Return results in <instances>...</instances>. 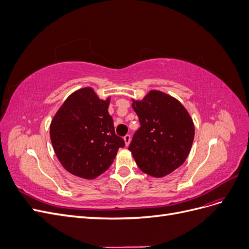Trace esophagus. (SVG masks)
<instances>
[{
  "instance_id": "1",
  "label": "esophagus",
  "mask_w": 249,
  "mask_h": 249,
  "mask_svg": "<svg viewBox=\"0 0 249 249\" xmlns=\"http://www.w3.org/2000/svg\"><path fill=\"white\" fill-rule=\"evenodd\" d=\"M124 143H125V146L129 145L130 142H131V136H130V135H125V136L124 137Z\"/></svg>"
}]
</instances>
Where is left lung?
<instances>
[{"label":"left lung","instance_id":"8db88e82","mask_svg":"<svg viewBox=\"0 0 249 249\" xmlns=\"http://www.w3.org/2000/svg\"><path fill=\"white\" fill-rule=\"evenodd\" d=\"M132 107L141 126L134 134L129 150L146 175L163 178L182 165L194 139V124L177 99L159 90H150Z\"/></svg>","mask_w":249,"mask_h":249}]
</instances>
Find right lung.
<instances>
[{
  "label": "right lung",
  "mask_w": 249,
  "mask_h": 249,
  "mask_svg": "<svg viewBox=\"0 0 249 249\" xmlns=\"http://www.w3.org/2000/svg\"><path fill=\"white\" fill-rule=\"evenodd\" d=\"M110 97L101 100L91 87L72 92L56 112L50 125L53 148L71 175L92 179L115 159L123 138L114 131L108 112Z\"/></svg>",
  "instance_id": "1"
}]
</instances>
